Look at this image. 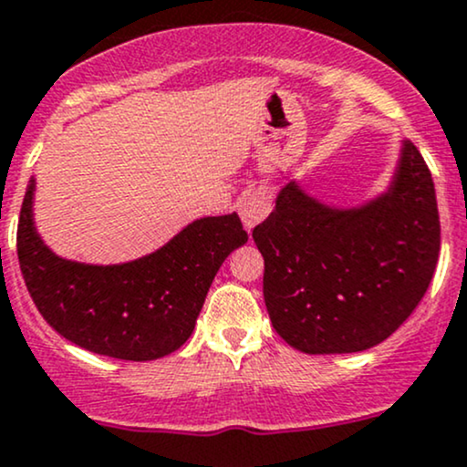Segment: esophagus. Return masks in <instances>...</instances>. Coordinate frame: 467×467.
Returning a JSON list of instances; mask_svg holds the SVG:
<instances>
[{
	"label": "esophagus",
	"mask_w": 467,
	"mask_h": 467,
	"mask_svg": "<svg viewBox=\"0 0 467 467\" xmlns=\"http://www.w3.org/2000/svg\"><path fill=\"white\" fill-rule=\"evenodd\" d=\"M271 207H273L271 190L255 188V190L246 192L243 199H240V205H238L240 218H243L244 227L251 232L255 224H260L262 221H265V218L268 216V212H271Z\"/></svg>",
	"instance_id": "esophagus-1"
}]
</instances>
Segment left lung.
I'll return each instance as SVG.
<instances>
[{
    "label": "left lung",
    "mask_w": 467,
    "mask_h": 467,
    "mask_svg": "<svg viewBox=\"0 0 467 467\" xmlns=\"http://www.w3.org/2000/svg\"><path fill=\"white\" fill-rule=\"evenodd\" d=\"M254 240L279 337L306 354L363 352L409 319L435 273L441 229L431 170L404 140L387 192L358 207L326 205L290 181Z\"/></svg>",
    "instance_id": "8db88e82"
}]
</instances>
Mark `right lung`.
<instances>
[{"label": "right lung", "mask_w": 467, "mask_h": 467, "mask_svg": "<svg viewBox=\"0 0 467 467\" xmlns=\"http://www.w3.org/2000/svg\"><path fill=\"white\" fill-rule=\"evenodd\" d=\"M35 179L16 227L27 293L60 337L93 354L155 360L192 337L218 268L249 235L238 213L190 223L161 249L124 265H85L54 254L32 218Z\"/></svg>", "instance_id": "1"}]
</instances>
